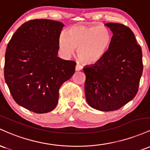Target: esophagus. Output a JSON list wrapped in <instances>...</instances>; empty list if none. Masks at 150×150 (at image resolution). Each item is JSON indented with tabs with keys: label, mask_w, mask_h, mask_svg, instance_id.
I'll return each instance as SVG.
<instances>
[{
	"label": "esophagus",
	"mask_w": 150,
	"mask_h": 150,
	"mask_svg": "<svg viewBox=\"0 0 150 150\" xmlns=\"http://www.w3.org/2000/svg\"><path fill=\"white\" fill-rule=\"evenodd\" d=\"M83 69V67L81 66V65L80 64L77 63L76 65V67H75V70L76 71H81Z\"/></svg>",
	"instance_id": "1"
}]
</instances>
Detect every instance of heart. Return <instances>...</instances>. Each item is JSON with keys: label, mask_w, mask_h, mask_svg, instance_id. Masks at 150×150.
<instances>
[{"label": "heart", "mask_w": 150, "mask_h": 150, "mask_svg": "<svg viewBox=\"0 0 150 150\" xmlns=\"http://www.w3.org/2000/svg\"><path fill=\"white\" fill-rule=\"evenodd\" d=\"M112 34L107 28L99 25H74L60 34V53L68 57L74 53L83 63L93 64L103 58L110 50Z\"/></svg>", "instance_id": "1"}]
</instances>
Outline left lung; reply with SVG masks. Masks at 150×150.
Instances as JSON below:
<instances>
[{
	"mask_svg": "<svg viewBox=\"0 0 150 150\" xmlns=\"http://www.w3.org/2000/svg\"><path fill=\"white\" fill-rule=\"evenodd\" d=\"M112 34L108 52L98 63L83 67L88 104L100 111H113L133 99L142 74V54L134 33L119 23L105 24Z\"/></svg>",
	"mask_w": 150,
	"mask_h": 150,
	"instance_id": "8db88e82",
	"label": "left lung"
}]
</instances>
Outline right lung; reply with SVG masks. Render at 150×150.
<instances>
[{
  "label": "right lung",
  "mask_w": 150,
  "mask_h": 150,
  "mask_svg": "<svg viewBox=\"0 0 150 150\" xmlns=\"http://www.w3.org/2000/svg\"><path fill=\"white\" fill-rule=\"evenodd\" d=\"M64 27L52 20L30 21L8 45L5 81L15 101L30 111L46 113L54 109L60 86L74 74L75 62L57 57Z\"/></svg>",
  "instance_id": "add662e5"
}]
</instances>
